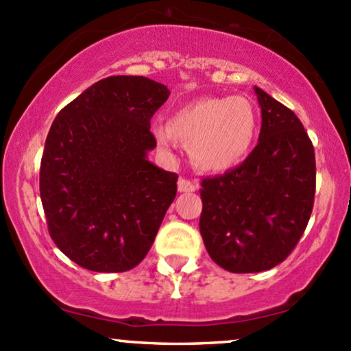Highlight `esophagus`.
I'll return each instance as SVG.
<instances>
[{
  "instance_id": "34e87169",
  "label": "esophagus",
  "mask_w": 351,
  "mask_h": 351,
  "mask_svg": "<svg viewBox=\"0 0 351 351\" xmlns=\"http://www.w3.org/2000/svg\"><path fill=\"white\" fill-rule=\"evenodd\" d=\"M177 191L184 192V194H189V192H195L197 191V182H192V180H187V179H179V182H177Z\"/></svg>"
}]
</instances>
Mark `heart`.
I'll use <instances>...</instances> for the list:
<instances>
[{
  "mask_svg": "<svg viewBox=\"0 0 351 351\" xmlns=\"http://www.w3.org/2000/svg\"><path fill=\"white\" fill-rule=\"evenodd\" d=\"M257 131V116L245 97H200L172 114L169 124H157L154 137L171 151L176 141L189 145L197 167L222 172L242 162Z\"/></svg>",
  "mask_w": 351,
  "mask_h": 351,
  "instance_id": "b5f03b06",
  "label": "heart"
}]
</instances>
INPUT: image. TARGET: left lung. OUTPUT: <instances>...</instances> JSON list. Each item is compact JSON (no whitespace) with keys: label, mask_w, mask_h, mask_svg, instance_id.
<instances>
[{"label":"left lung","mask_w":351,"mask_h":351,"mask_svg":"<svg viewBox=\"0 0 351 351\" xmlns=\"http://www.w3.org/2000/svg\"><path fill=\"white\" fill-rule=\"evenodd\" d=\"M258 143L242 164L202 180L200 235L210 258L234 274L274 269L300 240L315 197V152L293 111L254 88Z\"/></svg>","instance_id":"1"}]
</instances>
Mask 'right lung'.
<instances>
[{"mask_svg": "<svg viewBox=\"0 0 351 351\" xmlns=\"http://www.w3.org/2000/svg\"><path fill=\"white\" fill-rule=\"evenodd\" d=\"M167 86L144 76L94 82L58 114L46 137L39 192L49 235L82 269L143 262L177 192V174L147 159L151 117Z\"/></svg>", "mask_w": 351, "mask_h": 351, "instance_id": "right-lung-1", "label": "right lung"}]
</instances>
